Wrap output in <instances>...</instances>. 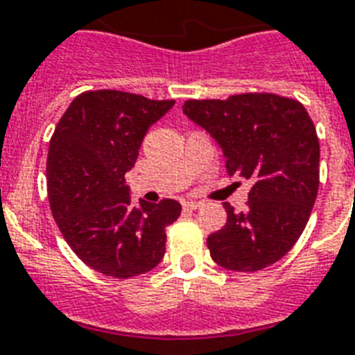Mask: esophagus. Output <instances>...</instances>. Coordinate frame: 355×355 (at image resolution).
Wrapping results in <instances>:
<instances>
[{
    "label": "esophagus",
    "mask_w": 355,
    "mask_h": 355,
    "mask_svg": "<svg viewBox=\"0 0 355 355\" xmlns=\"http://www.w3.org/2000/svg\"><path fill=\"white\" fill-rule=\"evenodd\" d=\"M200 206H202V202H193V200H189V202H184V209H198Z\"/></svg>",
    "instance_id": "esophagus-1"
}]
</instances>
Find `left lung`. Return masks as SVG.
<instances>
[{"mask_svg":"<svg viewBox=\"0 0 355 355\" xmlns=\"http://www.w3.org/2000/svg\"><path fill=\"white\" fill-rule=\"evenodd\" d=\"M184 112L223 148L227 175L252 182L248 209L224 204L226 226L207 237L211 259L257 272L286 255L306 227L319 189V138L299 100L273 93L186 100Z\"/></svg>","mask_w":355,"mask_h":355,"instance_id":"obj_1","label":"left lung"}]
</instances>
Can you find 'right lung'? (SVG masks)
<instances>
[{
	"label": "right lung",
	"instance_id": "obj_1",
	"mask_svg": "<svg viewBox=\"0 0 355 355\" xmlns=\"http://www.w3.org/2000/svg\"><path fill=\"white\" fill-rule=\"evenodd\" d=\"M175 100L112 89L74 98L51 138L47 193L63 239L80 261L116 279L146 273L166 253V227L180 204L132 206L125 173L135 166L148 129Z\"/></svg>",
	"mask_w": 355,
	"mask_h": 355
}]
</instances>
